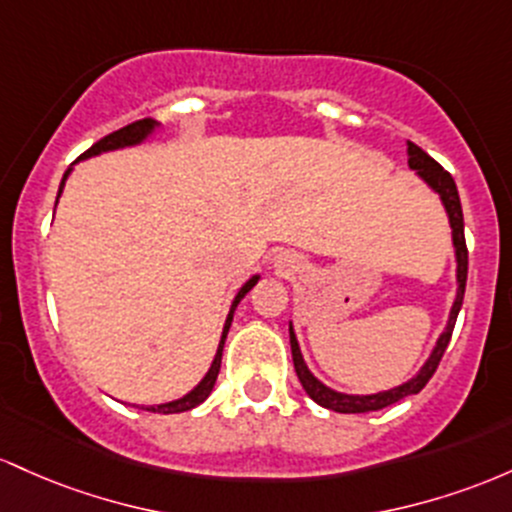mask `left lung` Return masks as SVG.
<instances>
[{"label":"left lung","instance_id":"8db88e82","mask_svg":"<svg viewBox=\"0 0 512 512\" xmlns=\"http://www.w3.org/2000/svg\"><path fill=\"white\" fill-rule=\"evenodd\" d=\"M406 157H409V169L418 176L426 186L440 198L442 208H445L447 222H450L452 232V249H455V278H457V290H455V302H452L450 314H447V326L445 331L440 333L438 341H435L433 350L426 358V363L421 365V370L416 375L409 377L406 382L396 384L392 389H384V392L375 394H346L338 392V389L326 387L319 377H314V372L309 370L307 363L302 358L300 341L295 336V326L290 321V348H292V363H295V372L300 377L304 392L312 396L319 406L324 409L336 411V413H367V411H380L387 409V406L396 404V401L406 399V396L418 394L423 387H426L433 372L438 370L442 353H445L447 343L452 338V329H455V321L459 309H462L464 300V287H467V266H469V254H467V241H464V217H462V203H459V193L452 176L447 174L442 166L430 159L421 147H416L413 142H406Z\"/></svg>","mask_w":512,"mask_h":512}]
</instances>
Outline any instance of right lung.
Returning <instances> with one entry per match:
<instances>
[{
	"label": "right lung",
	"mask_w": 512,
	"mask_h": 512,
	"mask_svg": "<svg viewBox=\"0 0 512 512\" xmlns=\"http://www.w3.org/2000/svg\"><path fill=\"white\" fill-rule=\"evenodd\" d=\"M157 130H162V123H157V120H137V123L128 125V128H120L116 132H111L108 137H103V140L96 142L94 147H89L86 152L82 154V157L77 159V162H84V159H91V157H99V154H106V152H118V149H130V147H140L145 145V142L149 140V137L154 135ZM74 162V164H77ZM74 171V166H70V169L65 171V176H62L60 181V191H57V200H60L62 191H65V183L67 179H70V174ZM258 280H261V275H251L249 280H246L244 285L239 287V292L234 295L232 300V307H229V314L225 319V326H222V336H220V343H217V353L215 358H212V363L208 367V372H205V377L200 380L195 387L191 389L188 394H183L181 399H174V401H166V404H152V406H140L135 404L137 409L142 411H152V413H183V411H191L195 409V406L203 404L205 399H208L212 387H215L217 382V375H220V365H222V348H225V341H227V333H229V326H232V319H234V312H237L239 302L244 300L246 292L254 287Z\"/></svg>",
	"instance_id": "add662e5"
}]
</instances>
